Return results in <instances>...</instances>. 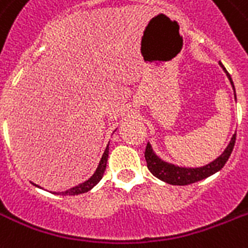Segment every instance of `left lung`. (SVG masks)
I'll return each mask as SVG.
<instances>
[{
  "label": "left lung",
  "mask_w": 248,
  "mask_h": 248,
  "mask_svg": "<svg viewBox=\"0 0 248 248\" xmlns=\"http://www.w3.org/2000/svg\"><path fill=\"white\" fill-rule=\"evenodd\" d=\"M220 66L222 67L225 73H226V75H228L230 84H232L234 90V83L232 80L230 74L226 71V69H225L224 65L221 62ZM234 96H235V90H234ZM235 138H237V134H234L233 137H232V140L228 144V147L225 148L224 152L216 160H213L212 162H209L207 165L200 166V168H186V166H178L174 165V164H170L168 161H164L161 157H158L157 155L155 154L151 143H148L147 148H145V161H147L148 170L156 178L161 179V181L169 183V185H177V186L191 185V183H195L198 181L207 178L209 175L215 174L218 170L224 168L226 161L229 160L230 155L233 152L234 144H235Z\"/></svg>",
  "instance_id": "1"
}]
</instances>
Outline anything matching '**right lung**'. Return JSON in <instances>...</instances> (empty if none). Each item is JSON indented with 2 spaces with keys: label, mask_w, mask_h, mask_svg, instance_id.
I'll return each instance as SVG.
<instances>
[{
  "label": "right lung",
  "mask_w": 248,
  "mask_h": 248,
  "mask_svg": "<svg viewBox=\"0 0 248 248\" xmlns=\"http://www.w3.org/2000/svg\"><path fill=\"white\" fill-rule=\"evenodd\" d=\"M108 156H109V144L107 145V148H105L103 156H101V160H100L99 165H97V168L94 170V173L91 175L90 178L87 179V181H84L83 183H79L78 186H74L71 187V188H69V190H66V191L54 192V194H57V195H79V194H84V192L92 190V188L101 181V178H103L104 171L107 169ZM35 186L40 187L37 186V185H35Z\"/></svg>",
  "instance_id": "obj_1"
}]
</instances>
